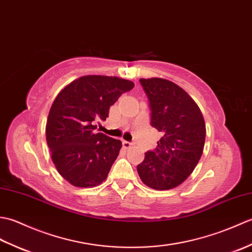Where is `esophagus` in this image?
I'll return each mask as SVG.
<instances>
[{"label": "esophagus", "instance_id": "1", "mask_svg": "<svg viewBox=\"0 0 252 252\" xmlns=\"http://www.w3.org/2000/svg\"><path fill=\"white\" fill-rule=\"evenodd\" d=\"M122 145H123V147L127 149V148H130V147L132 146V143L126 142V141H123V142H122Z\"/></svg>", "mask_w": 252, "mask_h": 252}]
</instances>
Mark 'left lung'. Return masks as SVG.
<instances>
[{"mask_svg":"<svg viewBox=\"0 0 252 252\" xmlns=\"http://www.w3.org/2000/svg\"><path fill=\"white\" fill-rule=\"evenodd\" d=\"M149 100L151 125L162 133L153 152L137 165L142 182L171 189L189 178L202 155L206 125L199 107L178 84L161 78L140 79Z\"/></svg>","mask_w":252,"mask_h":252,"instance_id":"obj_1","label":"left lung"}]
</instances>
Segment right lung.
Masks as SVG:
<instances>
[{
    "label": "right lung",
    "mask_w": 252,
    "mask_h": 252,
    "mask_svg": "<svg viewBox=\"0 0 252 252\" xmlns=\"http://www.w3.org/2000/svg\"><path fill=\"white\" fill-rule=\"evenodd\" d=\"M134 88L129 80L84 76L63 88L53 103L46 122L52 160L63 179L77 187L103 183L121 149L119 140L95 133L110 106Z\"/></svg>",
    "instance_id": "right-lung-1"
}]
</instances>
